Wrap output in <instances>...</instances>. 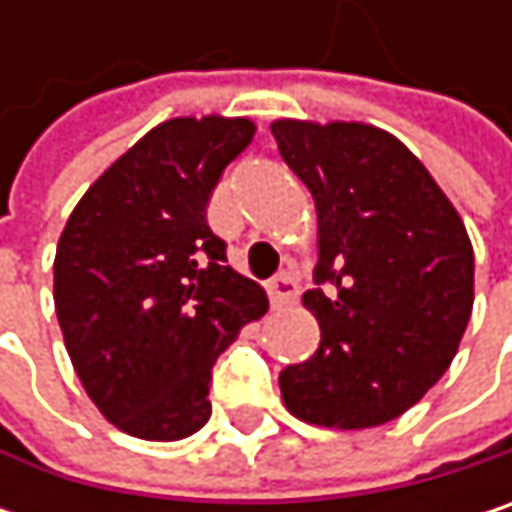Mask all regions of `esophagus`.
<instances>
[{
	"mask_svg": "<svg viewBox=\"0 0 512 512\" xmlns=\"http://www.w3.org/2000/svg\"><path fill=\"white\" fill-rule=\"evenodd\" d=\"M269 296H272V305H290L296 296H299V284L290 272H281L269 281Z\"/></svg>",
	"mask_w": 512,
	"mask_h": 512,
	"instance_id": "esophagus-1",
	"label": "esophagus"
}]
</instances>
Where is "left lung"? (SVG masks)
<instances>
[{
  "mask_svg": "<svg viewBox=\"0 0 512 512\" xmlns=\"http://www.w3.org/2000/svg\"><path fill=\"white\" fill-rule=\"evenodd\" d=\"M317 207V353L281 370L305 424L364 430L400 418L451 367L474 305V252L457 207L397 136L361 121H272Z\"/></svg>",
  "mask_w": 512,
  "mask_h": 512,
  "instance_id": "obj_1",
  "label": "left lung"
}]
</instances>
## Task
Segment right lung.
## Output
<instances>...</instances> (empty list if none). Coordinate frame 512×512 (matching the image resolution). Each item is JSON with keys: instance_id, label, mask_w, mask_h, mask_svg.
I'll return each mask as SVG.
<instances>
[{"instance_id": "obj_1", "label": "right lung", "mask_w": 512, "mask_h": 512, "mask_svg": "<svg viewBox=\"0 0 512 512\" xmlns=\"http://www.w3.org/2000/svg\"><path fill=\"white\" fill-rule=\"evenodd\" d=\"M249 118H171L79 198L55 249L52 299L73 370L127 436L177 442L210 421V370L269 308L207 225Z\"/></svg>"}]
</instances>
